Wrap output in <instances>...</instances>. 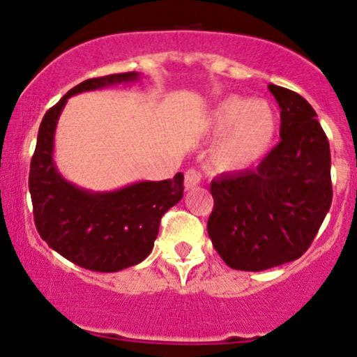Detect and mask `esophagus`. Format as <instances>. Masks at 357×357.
<instances>
[{
	"label": "esophagus",
	"mask_w": 357,
	"mask_h": 357,
	"mask_svg": "<svg viewBox=\"0 0 357 357\" xmlns=\"http://www.w3.org/2000/svg\"><path fill=\"white\" fill-rule=\"evenodd\" d=\"M202 179H203V176L199 171L188 169L186 174H184V186H186L188 190H192V188H196L199 183H202Z\"/></svg>",
	"instance_id": "34e87169"
}]
</instances>
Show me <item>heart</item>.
<instances>
[{
  "mask_svg": "<svg viewBox=\"0 0 357 357\" xmlns=\"http://www.w3.org/2000/svg\"><path fill=\"white\" fill-rule=\"evenodd\" d=\"M213 134H221L213 147V166L223 173L250 169L268 153L277 136V117L265 100L231 96L208 116Z\"/></svg>",
  "mask_w": 357,
  "mask_h": 357,
  "instance_id": "1",
  "label": "heart"
}]
</instances>
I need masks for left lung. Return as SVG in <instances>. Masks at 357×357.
Listing matches in <instances>:
<instances>
[{
    "instance_id": "1",
    "label": "left lung",
    "mask_w": 357,
    "mask_h": 357,
    "mask_svg": "<svg viewBox=\"0 0 357 357\" xmlns=\"http://www.w3.org/2000/svg\"><path fill=\"white\" fill-rule=\"evenodd\" d=\"M280 107V142L255 169L211 181L213 247L228 267L260 272L304 255L331 203V149L304 97L270 84Z\"/></svg>"
}]
</instances>
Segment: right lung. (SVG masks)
<instances>
[{
  "mask_svg": "<svg viewBox=\"0 0 357 357\" xmlns=\"http://www.w3.org/2000/svg\"><path fill=\"white\" fill-rule=\"evenodd\" d=\"M137 72L84 80L45 114L30 165L31 203L36 230L48 247L93 272H119L149 255L162 215L183 198L178 173L165 181H139L116 191L93 192L68 183L53 162L59 117L72 96L129 84Z\"/></svg>",
  "mask_w": 357,
  "mask_h": 357,
  "instance_id": "add662e5",
  "label": "right lung"
}]
</instances>
